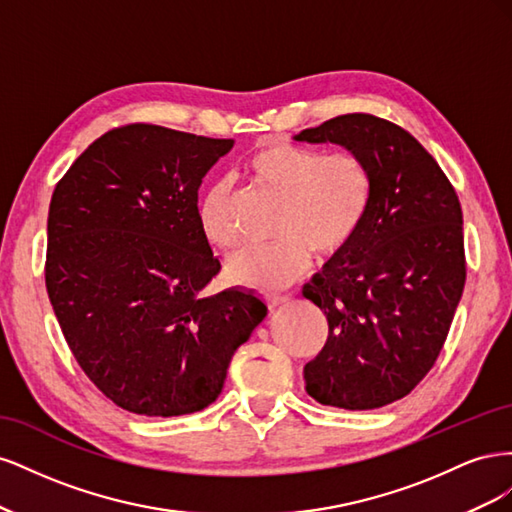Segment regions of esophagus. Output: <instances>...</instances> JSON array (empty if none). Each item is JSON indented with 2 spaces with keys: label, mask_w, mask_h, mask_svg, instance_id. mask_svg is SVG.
I'll return each instance as SVG.
<instances>
[{
  "label": "esophagus",
  "mask_w": 512,
  "mask_h": 512,
  "mask_svg": "<svg viewBox=\"0 0 512 512\" xmlns=\"http://www.w3.org/2000/svg\"><path fill=\"white\" fill-rule=\"evenodd\" d=\"M265 301L269 305V309H275L277 305H282L288 301L286 294H265Z\"/></svg>",
  "instance_id": "34e87169"
}]
</instances>
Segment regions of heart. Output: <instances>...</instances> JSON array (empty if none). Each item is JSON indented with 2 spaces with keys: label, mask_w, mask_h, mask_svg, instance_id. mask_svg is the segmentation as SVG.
<instances>
[{
  "label": "heart",
  "mask_w": 512,
  "mask_h": 512,
  "mask_svg": "<svg viewBox=\"0 0 512 512\" xmlns=\"http://www.w3.org/2000/svg\"><path fill=\"white\" fill-rule=\"evenodd\" d=\"M247 177L284 196L277 245L247 247L230 260V280L262 292L297 282L318 256L344 252L359 235L374 198V175L354 151L324 153L290 141H269L245 160ZM198 226L224 252L239 247L232 215V188L220 179L207 185L196 207Z\"/></svg>",
  "instance_id": "obj_1"
}]
</instances>
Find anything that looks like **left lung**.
<instances>
[{"label": "left lung", "mask_w": 512, "mask_h": 512, "mask_svg": "<svg viewBox=\"0 0 512 512\" xmlns=\"http://www.w3.org/2000/svg\"><path fill=\"white\" fill-rule=\"evenodd\" d=\"M297 141L344 145L374 175L359 235L303 288L329 322L305 391L344 410L389 406L436 363L466 286L459 196L431 153L382 117L339 115Z\"/></svg>", "instance_id": "left-lung-1"}]
</instances>
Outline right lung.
I'll return each mask as SVG.
<instances>
[{"label": "right lung", "mask_w": 512, "mask_h": 512, "mask_svg": "<svg viewBox=\"0 0 512 512\" xmlns=\"http://www.w3.org/2000/svg\"><path fill=\"white\" fill-rule=\"evenodd\" d=\"M230 147L128 123L96 138L55 185L46 292L76 363L128 412L207 408L267 316L237 288L200 297L222 267L198 226V188Z\"/></svg>", "instance_id": "1"}]
</instances>
